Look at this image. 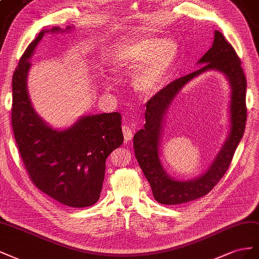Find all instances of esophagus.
<instances>
[{"mask_svg":"<svg viewBox=\"0 0 259 259\" xmlns=\"http://www.w3.org/2000/svg\"><path fill=\"white\" fill-rule=\"evenodd\" d=\"M122 132H123V137H124V141L125 142H129L134 138V129L130 124L128 123H124L122 125Z\"/></svg>","mask_w":259,"mask_h":259,"instance_id":"34e87169","label":"esophagus"}]
</instances>
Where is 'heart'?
Returning a JSON list of instances; mask_svg holds the SVG:
<instances>
[{
    "instance_id": "heart-1",
    "label": "heart",
    "mask_w": 259,
    "mask_h": 259,
    "mask_svg": "<svg viewBox=\"0 0 259 259\" xmlns=\"http://www.w3.org/2000/svg\"><path fill=\"white\" fill-rule=\"evenodd\" d=\"M178 44L170 38L144 36L123 44L109 60V69L116 76L132 72L130 83L137 95L150 99L164 87L178 58ZM110 90L112 84L105 83Z\"/></svg>"
}]
</instances>
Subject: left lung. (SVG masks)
<instances>
[{"label": "left lung", "instance_id": "1", "mask_svg": "<svg viewBox=\"0 0 259 259\" xmlns=\"http://www.w3.org/2000/svg\"><path fill=\"white\" fill-rule=\"evenodd\" d=\"M197 64H203V66L189 75L172 81L147 101L144 128L140 129L134 137L137 160L150 183L154 198L164 205H177L194 201L211 191L228 170L233 154L244 134L246 122V78L241 67L238 54L231 44L225 39L223 33L215 31L211 48ZM208 70L224 73L231 85V131L207 171L197 179L179 182L165 172L159 158L164 116L183 87Z\"/></svg>", "mask_w": 259, "mask_h": 259}]
</instances>
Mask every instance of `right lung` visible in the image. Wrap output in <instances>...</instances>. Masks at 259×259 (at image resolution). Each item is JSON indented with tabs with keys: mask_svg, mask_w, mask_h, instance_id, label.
Masks as SVG:
<instances>
[{
	"mask_svg": "<svg viewBox=\"0 0 259 259\" xmlns=\"http://www.w3.org/2000/svg\"><path fill=\"white\" fill-rule=\"evenodd\" d=\"M71 28L44 29L26 49L13 75L12 127L34 186L57 202L82 208L99 201L106 158L123 142L121 116H81L69 128L53 129L35 113L27 87L29 60L43 35Z\"/></svg>",
	"mask_w": 259,
	"mask_h": 259,
	"instance_id": "1",
	"label": "right lung"
}]
</instances>
